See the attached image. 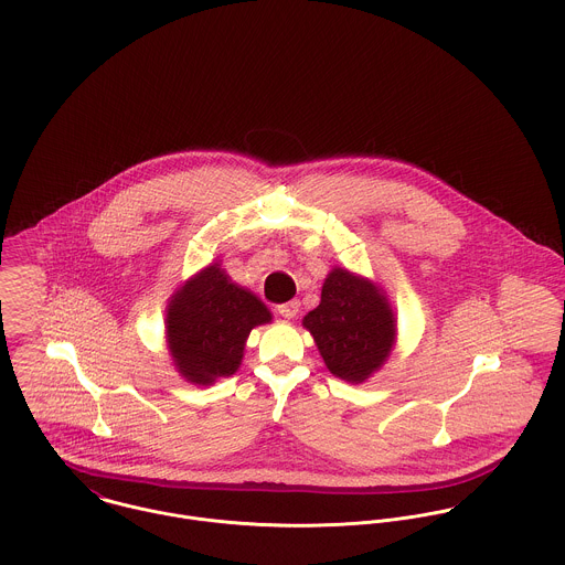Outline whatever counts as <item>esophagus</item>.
<instances>
[{
  "label": "esophagus",
  "instance_id": "1",
  "mask_svg": "<svg viewBox=\"0 0 565 565\" xmlns=\"http://www.w3.org/2000/svg\"><path fill=\"white\" fill-rule=\"evenodd\" d=\"M277 312L281 313L284 318H295L299 313V301H288V303H281L277 306Z\"/></svg>",
  "mask_w": 565,
  "mask_h": 565
}]
</instances>
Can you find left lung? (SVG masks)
<instances>
[{"label": "left lung", "mask_w": 565, "mask_h": 565, "mask_svg": "<svg viewBox=\"0 0 565 565\" xmlns=\"http://www.w3.org/2000/svg\"><path fill=\"white\" fill-rule=\"evenodd\" d=\"M329 373L364 383L387 362L396 344V316L383 288L349 268L333 266L320 303L303 316Z\"/></svg>", "instance_id": "left-lung-1"}]
</instances>
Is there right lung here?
<instances>
[{
  "mask_svg": "<svg viewBox=\"0 0 565 565\" xmlns=\"http://www.w3.org/2000/svg\"><path fill=\"white\" fill-rule=\"evenodd\" d=\"M270 320L273 313L252 290L212 262L171 295L167 349L180 376L192 385H212L241 369L252 329Z\"/></svg>",
  "mask_w": 565,
  "mask_h": 565,
  "instance_id": "add662e5",
  "label": "right lung"
}]
</instances>
